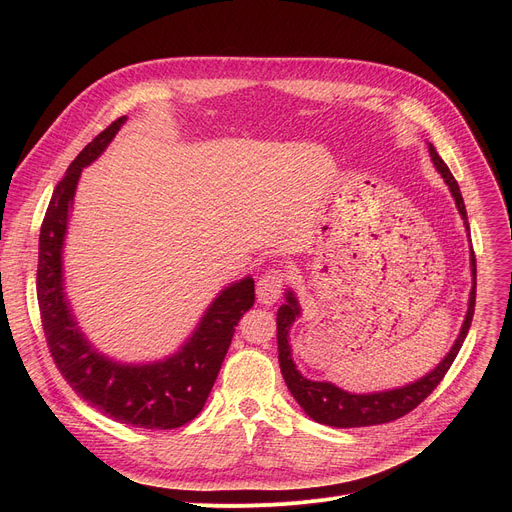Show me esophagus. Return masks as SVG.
I'll list each match as a JSON object with an SVG mask.
<instances>
[{
  "label": "esophagus",
  "mask_w": 512,
  "mask_h": 512,
  "mask_svg": "<svg viewBox=\"0 0 512 512\" xmlns=\"http://www.w3.org/2000/svg\"><path fill=\"white\" fill-rule=\"evenodd\" d=\"M288 282H290V272L282 270V267H274V270L265 272L257 282L259 303L274 305L280 299V294Z\"/></svg>",
  "instance_id": "34e87169"
}]
</instances>
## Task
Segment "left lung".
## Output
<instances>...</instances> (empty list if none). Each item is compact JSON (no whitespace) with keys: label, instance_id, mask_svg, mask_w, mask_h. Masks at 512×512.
Here are the masks:
<instances>
[{"label":"left lung","instance_id":"8db88e82","mask_svg":"<svg viewBox=\"0 0 512 512\" xmlns=\"http://www.w3.org/2000/svg\"><path fill=\"white\" fill-rule=\"evenodd\" d=\"M429 155H432L436 170L446 180L450 193L454 197V203H456V207H459V213L463 215L465 226L469 230L467 209H465V201H463L459 184H456L454 176L450 174L448 166L444 164V159L438 155V151L434 149L432 143H429ZM471 276H473V288L469 294V309H467V315L463 321V328H461L459 338H456V342L452 344L450 353L444 357V361L434 371H429L427 375H423L421 380H417L413 384L386 390V392H373V394H351L346 390H340L338 386H334L330 382H311V380L303 378L301 371L292 361L290 344H288V332L294 324V319L301 315V307H299V301L294 299V294L288 290L286 303L278 309V317H276L278 361H280L284 382H286L290 394L294 396V400L299 402L303 411L313 421L332 425V427L380 425V423H388V421H394L398 417H405L407 413H411L444 380L446 371L450 369L456 355H459L461 346L467 338V332L471 328V319H473V311H475V288H477V265H475L473 249H471Z\"/></svg>","mask_w":512,"mask_h":512}]
</instances>
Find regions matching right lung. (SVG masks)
Instances as JSON below:
<instances>
[{"label":"right lung","instance_id":"right-lung-1","mask_svg":"<svg viewBox=\"0 0 512 512\" xmlns=\"http://www.w3.org/2000/svg\"><path fill=\"white\" fill-rule=\"evenodd\" d=\"M126 116L112 122L76 155L53 188L39 234L37 299L49 353L70 388L118 423L174 429L193 421L218 378L240 317L255 303L251 276L226 286L180 351L164 361L126 365L103 357L80 332L64 292L62 251L80 172L112 143Z\"/></svg>","mask_w":512,"mask_h":512}]
</instances>
